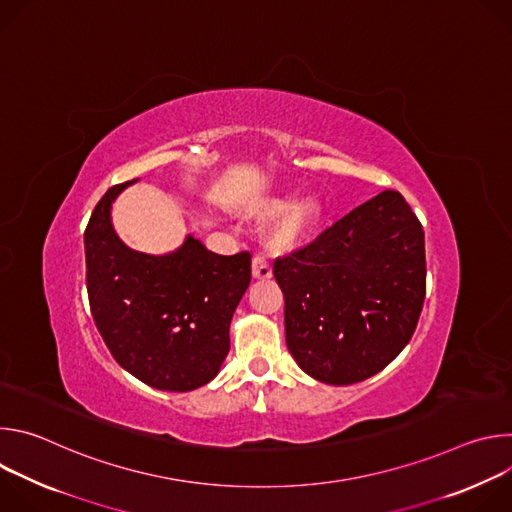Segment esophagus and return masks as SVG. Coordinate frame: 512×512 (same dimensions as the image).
I'll return each mask as SVG.
<instances>
[{
  "label": "esophagus",
  "mask_w": 512,
  "mask_h": 512,
  "mask_svg": "<svg viewBox=\"0 0 512 512\" xmlns=\"http://www.w3.org/2000/svg\"><path fill=\"white\" fill-rule=\"evenodd\" d=\"M253 277L255 279H269L271 277V265L263 255L253 257Z\"/></svg>",
  "instance_id": "esophagus-1"
}]
</instances>
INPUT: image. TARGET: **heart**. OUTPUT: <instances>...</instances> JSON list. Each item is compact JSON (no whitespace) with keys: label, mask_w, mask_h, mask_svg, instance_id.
<instances>
[{"label":"heart","mask_w":512,"mask_h":512,"mask_svg":"<svg viewBox=\"0 0 512 512\" xmlns=\"http://www.w3.org/2000/svg\"><path fill=\"white\" fill-rule=\"evenodd\" d=\"M281 209L265 231V245L271 251H289L298 247L318 225L322 202L316 194H304L285 204V194H269L253 200L247 208L251 216L265 218Z\"/></svg>","instance_id":"obj_1"}]
</instances>
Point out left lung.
I'll return each instance as SVG.
<instances>
[{"label":"left lung","mask_w":512,"mask_h":512,"mask_svg":"<svg viewBox=\"0 0 512 512\" xmlns=\"http://www.w3.org/2000/svg\"><path fill=\"white\" fill-rule=\"evenodd\" d=\"M285 342L328 385L383 371L411 340L425 300V239L405 198L385 190L314 243L275 259Z\"/></svg>","instance_id":"obj_1"}]
</instances>
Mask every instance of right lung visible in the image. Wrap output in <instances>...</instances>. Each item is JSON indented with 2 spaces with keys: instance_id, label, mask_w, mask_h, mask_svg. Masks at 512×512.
Wrapping results in <instances>:
<instances>
[{
  "instance_id": "1",
  "label": "right lung",
  "mask_w": 512,
  "mask_h": 512,
  "mask_svg": "<svg viewBox=\"0 0 512 512\" xmlns=\"http://www.w3.org/2000/svg\"><path fill=\"white\" fill-rule=\"evenodd\" d=\"M133 182L105 192L85 231L91 314L127 373L160 391H192L212 381L229 354L251 253L216 255L192 235L168 255L129 249L113 229L111 204Z\"/></svg>"
}]
</instances>
